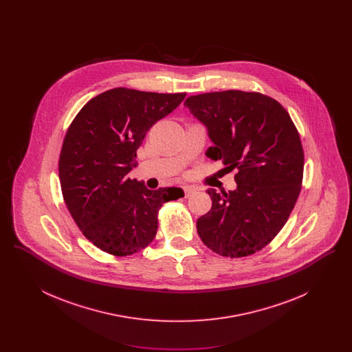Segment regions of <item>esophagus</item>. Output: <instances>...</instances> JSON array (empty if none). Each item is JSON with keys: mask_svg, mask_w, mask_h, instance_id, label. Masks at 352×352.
<instances>
[{"mask_svg": "<svg viewBox=\"0 0 352 352\" xmlns=\"http://www.w3.org/2000/svg\"><path fill=\"white\" fill-rule=\"evenodd\" d=\"M184 190L186 198H187V197H190L191 194H194V192H195V188H194V187H191V186H184Z\"/></svg>", "mask_w": 352, "mask_h": 352, "instance_id": "obj_1", "label": "esophagus"}]
</instances>
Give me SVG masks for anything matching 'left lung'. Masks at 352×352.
I'll return each instance as SVG.
<instances>
[{
  "label": "left lung",
  "instance_id": "1",
  "mask_svg": "<svg viewBox=\"0 0 352 352\" xmlns=\"http://www.w3.org/2000/svg\"><path fill=\"white\" fill-rule=\"evenodd\" d=\"M184 107L214 142L206 155L237 170L232 191L207 190L212 207L197 221L201 241L232 258L263 250L284 227L301 191L297 128L278 101L258 92L201 94L187 98Z\"/></svg>",
  "mask_w": 352,
  "mask_h": 352
}]
</instances>
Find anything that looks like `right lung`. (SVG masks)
<instances>
[{
  "instance_id": "1",
  "label": "right lung",
  "mask_w": 352,
  "mask_h": 352,
  "mask_svg": "<svg viewBox=\"0 0 352 352\" xmlns=\"http://www.w3.org/2000/svg\"><path fill=\"white\" fill-rule=\"evenodd\" d=\"M184 98L113 88L88 101L71 122L59 157L62 194L80 231L101 251L129 256L144 250L155 237L162 204L184 197L179 187L149 190L128 173L148 131Z\"/></svg>"
}]
</instances>
